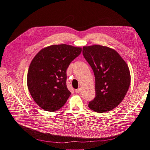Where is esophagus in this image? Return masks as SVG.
<instances>
[{"instance_id":"34e87169","label":"esophagus","mask_w":150,"mask_h":150,"mask_svg":"<svg viewBox=\"0 0 150 150\" xmlns=\"http://www.w3.org/2000/svg\"><path fill=\"white\" fill-rule=\"evenodd\" d=\"M81 88H78V89H77L75 90V92H76V93H81Z\"/></svg>"}]
</instances>
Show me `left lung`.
Wrapping results in <instances>:
<instances>
[{
  "instance_id": "1",
  "label": "left lung",
  "mask_w": 150,
  "mask_h": 150,
  "mask_svg": "<svg viewBox=\"0 0 150 150\" xmlns=\"http://www.w3.org/2000/svg\"><path fill=\"white\" fill-rule=\"evenodd\" d=\"M83 54L95 77L96 96L88 107L99 113L113 110L123 100L129 87L128 65L115 50L100 45L84 46Z\"/></svg>"
}]
</instances>
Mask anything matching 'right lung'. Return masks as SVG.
I'll use <instances>...</instances> for the list:
<instances>
[{
  "label": "right lung",
  "mask_w": 150,
  "mask_h": 150,
  "mask_svg": "<svg viewBox=\"0 0 150 150\" xmlns=\"http://www.w3.org/2000/svg\"><path fill=\"white\" fill-rule=\"evenodd\" d=\"M81 47L67 44L45 47L32 61L27 83L31 96L43 110L55 111L62 108L71 95L66 85V71L81 52Z\"/></svg>",
  "instance_id": "1"
}]
</instances>
